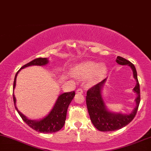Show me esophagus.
Masks as SVG:
<instances>
[{"label":"esophagus","mask_w":151,"mask_h":151,"mask_svg":"<svg viewBox=\"0 0 151 151\" xmlns=\"http://www.w3.org/2000/svg\"><path fill=\"white\" fill-rule=\"evenodd\" d=\"M76 93H78V94H83V90H82L81 88H78L77 90H76Z\"/></svg>","instance_id":"34e87169"}]
</instances>
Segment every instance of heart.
<instances>
[{
  "label": "heart",
  "mask_w": 151,
  "mask_h": 151,
  "mask_svg": "<svg viewBox=\"0 0 151 151\" xmlns=\"http://www.w3.org/2000/svg\"><path fill=\"white\" fill-rule=\"evenodd\" d=\"M105 73L106 67L104 65H99L98 63L92 61L83 63L72 69V73L76 77L81 79H87L90 78V81L92 83L101 79Z\"/></svg>",
  "instance_id": "obj_1"
}]
</instances>
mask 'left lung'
Listing matches in <instances>:
<instances>
[{
	"label": "left lung",
	"instance_id": "8db88e82",
	"mask_svg": "<svg viewBox=\"0 0 151 151\" xmlns=\"http://www.w3.org/2000/svg\"><path fill=\"white\" fill-rule=\"evenodd\" d=\"M116 62L120 65H128L133 70L134 78L137 81V85L134 88V91L137 94V97L136 99L137 106L130 114L123 115L121 113H111L106 110L101 94V88L106 79H104L89 89L86 96L87 110L92 124L101 132L115 131L125 127L135 117L140 103V86L134 65L120 56L117 57Z\"/></svg>",
	"mask_w": 151,
	"mask_h": 151
}]
</instances>
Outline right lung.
<instances>
[{"mask_svg": "<svg viewBox=\"0 0 151 151\" xmlns=\"http://www.w3.org/2000/svg\"><path fill=\"white\" fill-rule=\"evenodd\" d=\"M48 63V59L47 58H37L33 59V61H30L28 64H25L20 68L19 70L17 72L15 77H14V83H13V90L15 87L16 85V78L17 76L19 71L22 68H25V67L33 66V65H38V66H43V65L47 64ZM13 94V101H14V106L19 114L22 120L24 122H26V124H28L31 128L33 129L36 130V131L38 132L41 133H53L58 132L60 130L61 128L64 127L65 120H66V113L67 109H68V106L70 102H71L72 99H73L74 96H75V92L72 91V92H65L64 94H61L60 96H59L58 99H57V102H56L55 106L51 111V112L47 115L45 118L43 119H41L40 120H29L26 118L24 115L18 111L17 109L15 103H16V99L15 96Z\"/></svg>", "mask_w": 151, "mask_h": 151, "instance_id": "1", "label": "right lung"}]
</instances>
